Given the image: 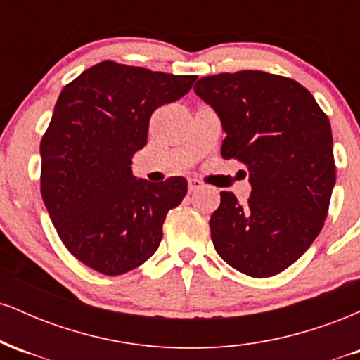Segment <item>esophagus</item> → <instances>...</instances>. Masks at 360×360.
Wrapping results in <instances>:
<instances>
[{"instance_id": "esophagus-1", "label": "esophagus", "mask_w": 360, "mask_h": 360, "mask_svg": "<svg viewBox=\"0 0 360 360\" xmlns=\"http://www.w3.org/2000/svg\"><path fill=\"white\" fill-rule=\"evenodd\" d=\"M188 188H189V193H194V191H198L200 188H203V183H201L200 179H189Z\"/></svg>"}]
</instances>
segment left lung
I'll return each mask as SVG.
<instances>
[{"label":"left lung","mask_w":360,"mask_h":360,"mask_svg":"<svg viewBox=\"0 0 360 360\" xmlns=\"http://www.w3.org/2000/svg\"><path fill=\"white\" fill-rule=\"evenodd\" d=\"M194 93L220 117L223 159L245 164L250 198L223 191L214 250L233 269L269 278L296 262L323 229L335 186L328 117L307 88L262 71L201 77Z\"/></svg>","instance_id":"left-lung-1"}]
</instances>
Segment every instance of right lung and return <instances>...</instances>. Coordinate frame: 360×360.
I'll return each mask as SVG.
<instances>
[{
	"instance_id": "add662e5",
	"label": "right lung",
	"mask_w": 360,
	"mask_h": 360,
	"mask_svg": "<svg viewBox=\"0 0 360 360\" xmlns=\"http://www.w3.org/2000/svg\"><path fill=\"white\" fill-rule=\"evenodd\" d=\"M194 81L105 60L59 94L40 142V191L60 240L91 269L125 274L159 249L166 214L188 183L137 179L131 157L147 143L152 113Z\"/></svg>"
}]
</instances>
